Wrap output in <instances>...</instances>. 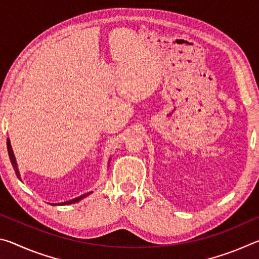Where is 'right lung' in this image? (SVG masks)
<instances>
[{
    "instance_id": "1",
    "label": "right lung",
    "mask_w": 259,
    "mask_h": 259,
    "mask_svg": "<svg viewBox=\"0 0 259 259\" xmlns=\"http://www.w3.org/2000/svg\"><path fill=\"white\" fill-rule=\"evenodd\" d=\"M7 147H8L9 157H10V161H11V163H12V166H14V169H15V172L17 175V177L20 179V172H19V170H18V165H17V161H16V157H15V154H14V151H12L10 139H9V138L7 139ZM109 161H111V159H109ZM108 165H109V163H108ZM91 193H93V192H88V193H85V194H83L81 196H77V198H75V199H72V200H69V201H65V202H61V203H52V205H67V204L76 203V202H78V201H81L82 199L87 198L88 195H90Z\"/></svg>"
}]
</instances>
